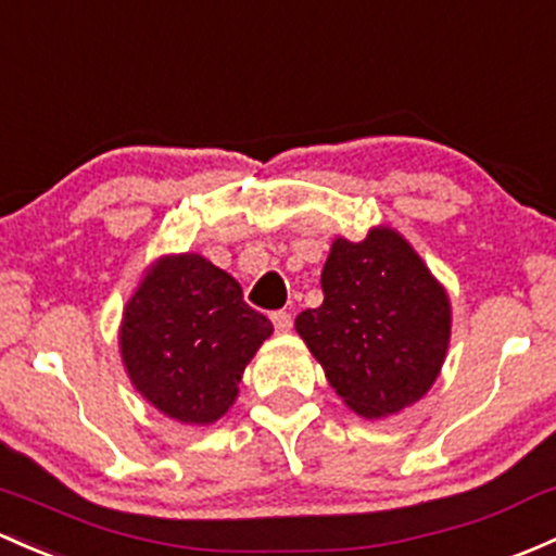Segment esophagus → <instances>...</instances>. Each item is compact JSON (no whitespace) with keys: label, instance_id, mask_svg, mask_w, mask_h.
<instances>
[{"label":"esophagus","instance_id":"34e87169","mask_svg":"<svg viewBox=\"0 0 556 556\" xmlns=\"http://www.w3.org/2000/svg\"><path fill=\"white\" fill-rule=\"evenodd\" d=\"M271 323L277 327V332H288L290 327H293V317H290L288 312H274Z\"/></svg>","mask_w":556,"mask_h":556}]
</instances>
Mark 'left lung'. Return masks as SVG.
Returning a JSON list of instances; mask_svg holds the SVG:
<instances>
[{
    "instance_id": "1",
    "label": "left lung",
    "mask_w": 556,
    "mask_h": 556,
    "mask_svg": "<svg viewBox=\"0 0 556 556\" xmlns=\"http://www.w3.org/2000/svg\"><path fill=\"white\" fill-rule=\"evenodd\" d=\"M323 293L295 330L336 394L370 420L418 402L445 362L450 298L410 242L389 226L332 239Z\"/></svg>"
}]
</instances>
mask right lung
I'll use <instances>...</instances> for the list:
<instances>
[{"mask_svg": "<svg viewBox=\"0 0 556 556\" xmlns=\"http://www.w3.org/2000/svg\"><path fill=\"white\" fill-rule=\"evenodd\" d=\"M271 332L224 268L197 253L162 255L127 301L119 352L146 402L207 426L233 405L244 367Z\"/></svg>", "mask_w": 556, "mask_h": 556, "instance_id": "right-lung-1", "label": "right lung"}]
</instances>
